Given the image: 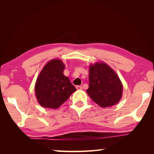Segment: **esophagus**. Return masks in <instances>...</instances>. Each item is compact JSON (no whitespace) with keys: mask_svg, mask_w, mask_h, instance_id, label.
<instances>
[{"mask_svg":"<svg viewBox=\"0 0 154 154\" xmlns=\"http://www.w3.org/2000/svg\"><path fill=\"white\" fill-rule=\"evenodd\" d=\"M77 90H82V86H81V85H77L76 86Z\"/></svg>","mask_w":154,"mask_h":154,"instance_id":"34e87169","label":"esophagus"}]
</instances>
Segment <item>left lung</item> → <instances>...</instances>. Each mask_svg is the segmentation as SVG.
<instances>
[{"label":"left lung","mask_w":154,"mask_h":154,"mask_svg":"<svg viewBox=\"0 0 154 154\" xmlns=\"http://www.w3.org/2000/svg\"><path fill=\"white\" fill-rule=\"evenodd\" d=\"M89 72L87 93L94 102L103 108L116 105L123 92V85L116 72L105 62L91 64Z\"/></svg>","instance_id":"1"}]
</instances>
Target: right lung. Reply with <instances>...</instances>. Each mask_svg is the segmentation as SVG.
<instances>
[{"label": "right lung", "mask_w": 154, "mask_h": 154, "mask_svg": "<svg viewBox=\"0 0 154 154\" xmlns=\"http://www.w3.org/2000/svg\"><path fill=\"white\" fill-rule=\"evenodd\" d=\"M65 65L60 59L49 61L38 75L35 83V94L38 103L45 108L58 109L76 88L64 76Z\"/></svg>", "instance_id": "1"}]
</instances>
